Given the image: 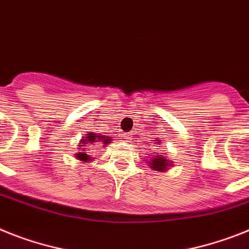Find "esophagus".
<instances>
[{"label": "esophagus", "mask_w": 249, "mask_h": 249, "mask_svg": "<svg viewBox=\"0 0 249 249\" xmlns=\"http://www.w3.org/2000/svg\"><path fill=\"white\" fill-rule=\"evenodd\" d=\"M125 139H128V137H125Z\"/></svg>", "instance_id": "esophagus-1"}]
</instances>
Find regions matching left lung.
<instances>
[{
	"mask_svg": "<svg viewBox=\"0 0 249 249\" xmlns=\"http://www.w3.org/2000/svg\"><path fill=\"white\" fill-rule=\"evenodd\" d=\"M153 144H160V139L157 138ZM149 164L152 168L157 171H164L167 170V166L170 164V160L164 157V153H160L158 156H154L152 160H149Z\"/></svg>",
	"mask_w": 249,
	"mask_h": 249,
	"instance_id": "obj_1",
	"label": "left lung"
}]
</instances>
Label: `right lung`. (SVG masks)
Masks as SVG:
<instances>
[{"label":"right lung","mask_w":249,"mask_h":249,"mask_svg":"<svg viewBox=\"0 0 249 249\" xmlns=\"http://www.w3.org/2000/svg\"><path fill=\"white\" fill-rule=\"evenodd\" d=\"M107 137H101V135H97L96 133H89V134L86 135L85 139H82V142L78 144V147H83V145H86V144L89 143H95L93 145H97V143H102V144H107L110 143V141L111 139H106ZM77 158H79L81 160H83V162H89V160H91V156L89 154H87L86 152H77Z\"/></svg>","instance_id":"obj_1"}]
</instances>
